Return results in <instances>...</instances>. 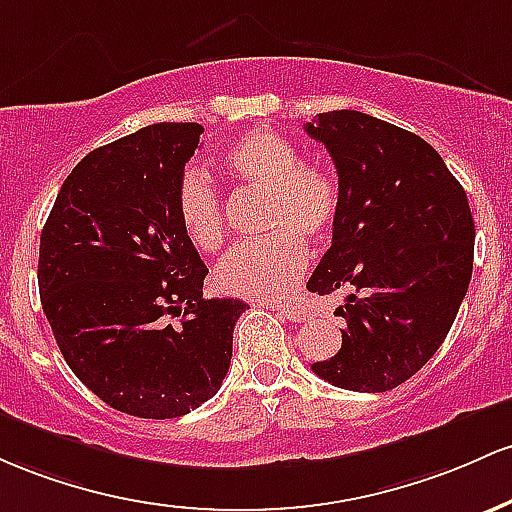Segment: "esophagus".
<instances>
[{
	"label": "esophagus",
	"mask_w": 512,
	"mask_h": 512,
	"mask_svg": "<svg viewBox=\"0 0 512 512\" xmlns=\"http://www.w3.org/2000/svg\"><path fill=\"white\" fill-rule=\"evenodd\" d=\"M278 312L285 319H290L292 324H302V321L309 319V309L300 307V304H278Z\"/></svg>",
	"instance_id": "obj_1"
}]
</instances>
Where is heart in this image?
Wrapping results in <instances>:
<instances>
[{
	"label": "heart",
	"instance_id": "1",
	"mask_svg": "<svg viewBox=\"0 0 512 512\" xmlns=\"http://www.w3.org/2000/svg\"><path fill=\"white\" fill-rule=\"evenodd\" d=\"M222 164L239 183L266 193L258 241L234 246L217 263L212 283L246 300H273L302 278L309 266L304 239L331 237L341 215V183L329 166L300 162V149L278 132L256 128L237 137ZM176 212L186 239L212 254L225 241V208L208 176L188 169L176 193Z\"/></svg>",
	"mask_w": 512,
	"mask_h": 512
}]
</instances>
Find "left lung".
<instances>
[{
    "label": "left lung",
    "mask_w": 512,
    "mask_h": 512,
    "mask_svg": "<svg viewBox=\"0 0 512 512\" xmlns=\"http://www.w3.org/2000/svg\"><path fill=\"white\" fill-rule=\"evenodd\" d=\"M307 135L329 149L341 183L331 249L307 290H346L343 343L312 365L353 392H387L442 346L474 266L467 193L426 140L360 111L319 113Z\"/></svg>",
    "instance_id": "8db88e82"
}]
</instances>
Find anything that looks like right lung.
<instances>
[{"mask_svg": "<svg viewBox=\"0 0 512 512\" xmlns=\"http://www.w3.org/2000/svg\"><path fill=\"white\" fill-rule=\"evenodd\" d=\"M200 135L198 123H157L89 152L40 234V302L62 358L137 418H179L215 396L249 309L205 300L208 268L176 212Z\"/></svg>", "mask_w": 512, "mask_h": 512, "instance_id": "add662e5", "label": "right lung"}]
</instances>
